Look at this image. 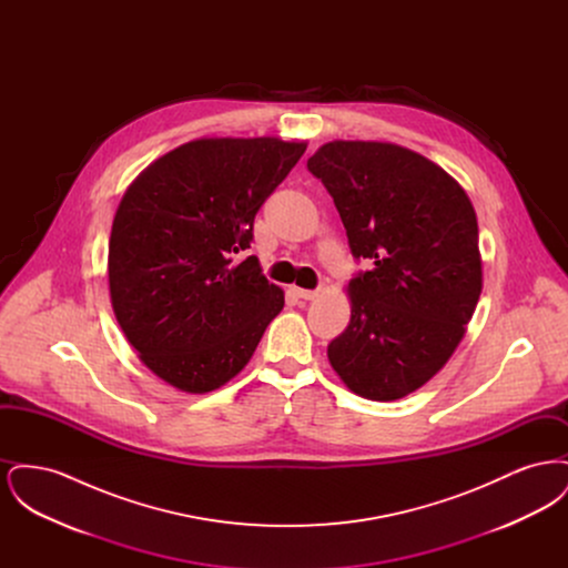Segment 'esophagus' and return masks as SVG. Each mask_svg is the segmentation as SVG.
<instances>
[{"mask_svg":"<svg viewBox=\"0 0 568 568\" xmlns=\"http://www.w3.org/2000/svg\"><path fill=\"white\" fill-rule=\"evenodd\" d=\"M292 292H294V296L300 297V300H315V297L320 296V292H315V290H300V287H294Z\"/></svg>","mask_w":568,"mask_h":568,"instance_id":"1","label":"esophagus"}]
</instances>
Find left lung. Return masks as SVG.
Returning <instances> with one entry per match:
<instances>
[{"instance_id":"left-lung-1","label":"left lung","mask_w":568,"mask_h":568,"mask_svg":"<svg viewBox=\"0 0 568 568\" xmlns=\"http://www.w3.org/2000/svg\"><path fill=\"white\" fill-rule=\"evenodd\" d=\"M306 168L324 183L355 260L352 322L332 368L368 400H398L447 364L481 296L475 209L436 163L389 142L334 140Z\"/></svg>"}]
</instances>
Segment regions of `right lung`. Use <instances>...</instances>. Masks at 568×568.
<instances>
[{"label":"right lung","mask_w":568,"mask_h":568,"mask_svg":"<svg viewBox=\"0 0 568 568\" xmlns=\"http://www.w3.org/2000/svg\"><path fill=\"white\" fill-rule=\"evenodd\" d=\"M306 142L200 138L151 163L112 221L110 300L142 364L206 394L236 377L281 313L255 255L253 221Z\"/></svg>","instance_id":"right-lung-1"}]
</instances>
